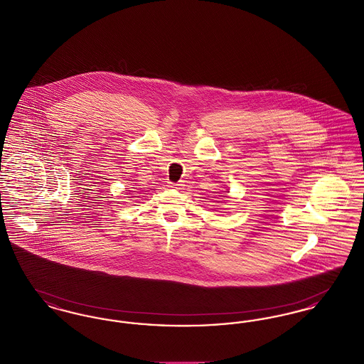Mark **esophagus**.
I'll return each mask as SVG.
<instances>
[{
    "label": "esophagus",
    "instance_id": "obj_1",
    "mask_svg": "<svg viewBox=\"0 0 364 364\" xmlns=\"http://www.w3.org/2000/svg\"><path fill=\"white\" fill-rule=\"evenodd\" d=\"M183 186H184V184H181V183H169V187L176 188V190H180Z\"/></svg>",
    "mask_w": 364,
    "mask_h": 364
}]
</instances>
